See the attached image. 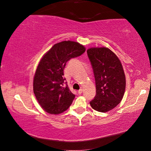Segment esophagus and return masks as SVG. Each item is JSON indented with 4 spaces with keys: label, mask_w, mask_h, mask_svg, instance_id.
I'll use <instances>...</instances> for the list:
<instances>
[{
    "label": "esophagus",
    "mask_w": 151,
    "mask_h": 151,
    "mask_svg": "<svg viewBox=\"0 0 151 151\" xmlns=\"http://www.w3.org/2000/svg\"><path fill=\"white\" fill-rule=\"evenodd\" d=\"M82 91H83V89H80L79 90V91H78V93H79V94H81V93H82Z\"/></svg>",
    "instance_id": "esophagus-1"
}]
</instances>
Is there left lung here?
I'll return each mask as SVG.
<instances>
[{
	"label": "left lung",
	"instance_id": "left-lung-1",
	"mask_svg": "<svg viewBox=\"0 0 151 151\" xmlns=\"http://www.w3.org/2000/svg\"><path fill=\"white\" fill-rule=\"evenodd\" d=\"M95 83L96 96L90 101L94 110L107 112L120 103L126 89V77L118 57L107 47L87 50Z\"/></svg>",
	"mask_w": 151,
	"mask_h": 151
}]
</instances>
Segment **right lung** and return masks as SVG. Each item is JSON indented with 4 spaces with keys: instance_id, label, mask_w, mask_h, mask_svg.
Returning <instances> with one entry per match:
<instances>
[{
    "instance_id": "1",
    "label": "right lung",
    "mask_w": 151,
    "mask_h": 151,
    "mask_svg": "<svg viewBox=\"0 0 151 151\" xmlns=\"http://www.w3.org/2000/svg\"><path fill=\"white\" fill-rule=\"evenodd\" d=\"M85 47L74 41H62L52 47L40 61L33 79V91L38 103L47 113L65 111L75 95L64 86V69L72 58L80 56Z\"/></svg>"
}]
</instances>
